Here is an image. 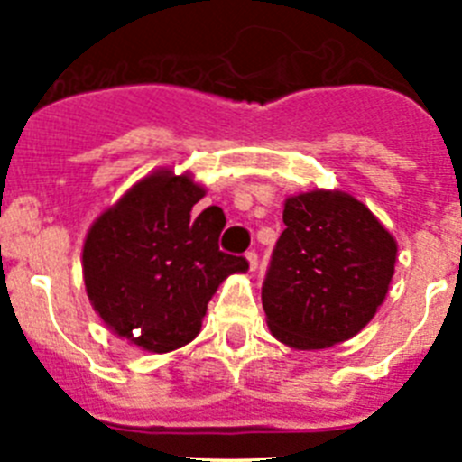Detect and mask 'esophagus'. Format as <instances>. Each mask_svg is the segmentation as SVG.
Returning a JSON list of instances; mask_svg holds the SVG:
<instances>
[{
  "label": "esophagus",
  "mask_w": 462,
  "mask_h": 462,
  "mask_svg": "<svg viewBox=\"0 0 462 462\" xmlns=\"http://www.w3.org/2000/svg\"><path fill=\"white\" fill-rule=\"evenodd\" d=\"M245 259H247V266H250V271H256V266H259V254H256V252H247V254H245Z\"/></svg>",
  "instance_id": "1"
}]
</instances>
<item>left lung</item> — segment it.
Masks as SVG:
<instances>
[{
	"label": "left lung",
	"instance_id": "left-lung-1",
	"mask_svg": "<svg viewBox=\"0 0 462 462\" xmlns=\"http://www.w3.org/2000/svg\"><path fill=\"white\" fill-rule=\"evenodd\" d=\"M282 219L261 289L273 337L314 352L361 333L389 293L393 236L365 203L337 189L289 196Z\"/></svg>",
	"mask_w": 462,
	"mask_h": 462
}]
</instances>
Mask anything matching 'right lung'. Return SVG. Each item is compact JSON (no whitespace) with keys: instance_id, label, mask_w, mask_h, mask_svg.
<instances>
[{"instance_id":"obj_1","label":"right lung","mask_w":462,"mask_h":462,"mask_svg":"<svg viewBox=\"0 0 462 462\" xmlns=\"http://www.w3.org/2000/svg\"><path fill=\"white\" fill-rule=\"evenodd\" d=\"M203 196L206 187L187 171L157 169L106 208L85 236L83 280L94 312L145 352H175L194 340L219 284L250 268L243 256L219 252L222 208L191 215Z\"/></svg>"}]
</instances>
